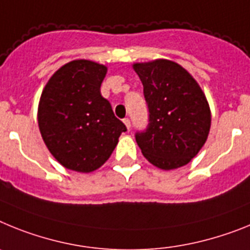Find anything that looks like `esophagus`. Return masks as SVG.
Instances as JSON below:
<instances>
[{
	"instance_id": "esophagus-1",
	"label": "esophagus",
	"mask_w": 250,
	"mask_h": 250,
	"mask_svg": "<svg viewBox=\"0 0 250 250\" xmlns=\"http://www.w3.org/2000/svg\"><path fill=\"white\" fill-rule=\"evenodd\" d=\"M123 123L125 125V127H127L128 131H129V129H131V121H129L128 118H125V119H123Z\"/></svg>"
}]
</instances>
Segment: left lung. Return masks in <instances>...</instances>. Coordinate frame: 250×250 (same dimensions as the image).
<instances>
[{
	"instance_id": "left-lung-1",
	"label": "left lung",
	"mask_w": 250,
	"mask_h": 250,
	"mask_svg": "<svg viewBox=\"0 0 250 250\" xmlns=\"http://www.w3.org/2000/svg\"><path fill=\"white\" fill-rule=\"evenodd\" d=\"M143 84L149 123L136 133L142 155L153 166L168 171L185 166L205 145L211 112L194 77L172 60L134 62Z\"/></svg>"
}]
</instances>
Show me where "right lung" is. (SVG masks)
Instances as JSON below:
<instances>
[{
  "instance_id": "right-lung-1",
  "label": "right lung",
  "mask_w": 250,
  "mask_h": 250,
  "mask_svg": "<svg viewBox=\"0 0 250 250\" xmlns=\"http://www.w3.org/2000/svg\"><path fill=\"white\" fill-rule=\"evenodd\" d=\"M107 66L92 60L66 62L41 93L38 123L50 153L71 171L98 170L127 131L101 94Z\"/></svg>"
}]
</instances>
